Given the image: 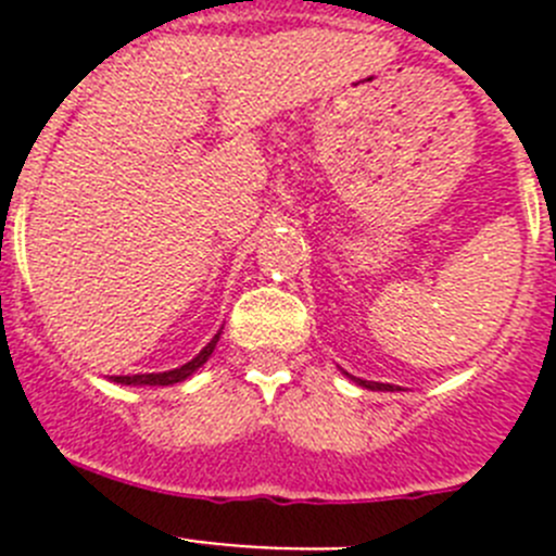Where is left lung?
Returning <instances> with one entry per match:
<instances>
[{
	"mask_svg": "<svg viewBox=\"0 0 556 556\" xmlns=\"http://www.w3.org/2000/svg\"><path fill=\"white\" fill-rule=\"evenodd\" d=\"M345 376L351 378V381H356L358 387H365V390H378V392H395V390H401V387H395V384H381V381H362V378L351 376V372H345Z\"/></svg>",
	"mask_w": 556,
	"mask_h": 556,
	"instance_id": "left-lung-1",
	"label": "left lung"
}]
</instances>
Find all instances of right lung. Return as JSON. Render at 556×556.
I'll use <instances>...</instances> for the list:
<instances>
[{"mask_svg":"<svg viewBox=\"0 0 556 556\" xmlns=\"http://www.w3.org/2000/svg\"><path fill=\"white\" fill-rule=\"evenodd\" d=\"M219 333H214V339H211L208 345L203 348V351L198 353V356L191 358V362H186V365L175 367V370H164V372H136V376H111L113 384H122V387H172V384H180V381H186L189 376H194V372L200 370V367L205 365L211 358V353H214V348H217L219 342Z\"/></svg>","mask_w":556,"mask_h":556,"instance_id":"obj_1","label":"right lung"}]
</instances>
